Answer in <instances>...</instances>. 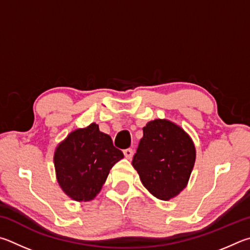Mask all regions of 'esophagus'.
<instances>
[{
    "instance_id": "1",
    "label": "esophagus",
    "mask_w": 250,
    "mask_h": 250,
    "mask_svg": "<svg viewBox=\"0 0 250 250\" xmlns=\"http://www.w3.org/2000/svg\"><path fill=\"white\" fill-rule=\"evenodd\" d=\"M124 156H125V158H127V159H130L133 157V149H130V148H128V149H125L124 151Z\"/></svg>"
}]
</instances>
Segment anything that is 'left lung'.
I'll return each mask as SVG.
<instances>
[{
    "instance_id": "8db88e82",
    "label": "left lung",
    "mask_w": 250,
    "mask_h": 250,
    "mask_svg": "<svg viewBox=\"0 0 250 250\" xmlns=\"http://www.w3.org/2000/svg\"><path fill=\"white\" fill-rule=\"evenodd\" d=\"M132 161L143 186L163 201L180 193L195 163L194 143L185 129L169 120L148 122Z\"/></svg>"
}]
</instances>
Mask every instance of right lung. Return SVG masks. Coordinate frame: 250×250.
Returning <instances> with one entry per match:
<instances>
[{"instance_id": "obj_1", "label": "right lung", "mask_w": 250, "mask_h": 250, "mask_svg": "<svg viewBox=\"0 0 250 250\" xmlns=\"http://www.w3.org/2000/svg\"><path fill=\"white\" fill-rule=\"evenodd\" d=\"M122 158L124 155L113 146L112 138L92 123L73 130L56 147L57 181L70 199L87 202L99 194L109 170Z\"/></svg>"}]
</instances>
